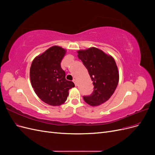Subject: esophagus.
<instances>
[{
    "label": "esophagus",
    "mask_w": 155,
    "mask_h": 155,
    "mask_svg": "<svg viewBox=\"0 0 155 155\" xmlns=\"http://www.w3.org/2000/svg\"><path fill=\"white\" fill-rule=\"evenodd\" d=\"M73 82L74 83V84H75V85L76 86H77L78 85V82H77V80L76 79H73Z\"/></svg>",
    "instance_id": "34e87169"
}]
</instances>
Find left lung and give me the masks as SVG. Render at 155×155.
<instances>
[{"label": "left lung", "instance_id": "obj_1", "mask_svg": "<svg viewBox=\"0 0 155 155\" xmlns=\"http://www.w3.org/2000/svg\"><path fill=\"white\" fill-rule=\"evenodd\" d=\"M77 52L94 85L92 94L83 96L84 101L92 107L104 104L113 94L119 81V71L114 59L95 47L79 50Z\"/></svg>", "mask_w": 155, "mask_h": 155}]
</instances>
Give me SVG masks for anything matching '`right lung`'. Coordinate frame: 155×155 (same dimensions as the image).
I'll list each match as a JSON object with an SVG mask.
<instances>
[{"mask_svg":"<svg viewBox=\"0 0 155 155\" xmlns=\"http://www.w3.org/2000/svg\"><path fill=\"white\" fill-rule=\"evenodd\" d=\"M67 50L53 46L34 58L30 70L32 87L40 99L52 106L61 105L66 101L68 91L75 87L65 78L61 62Z\"/></svg>","mask_w":155,"mask_h":155,"instance_id":"obj_1","label":"right lung"}]
</instances>
